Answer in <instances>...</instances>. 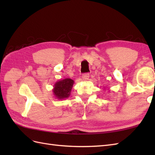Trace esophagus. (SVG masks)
I'll use <instances>...</instances> for the list:
<instances>
[{"instance_id": "1", "label": "esophagus", "mask_w": 155, "mask_h": 155, "mask_svg": "<svg viewBox=\"0 0 155 155\" xmlns=\"http://www.w3.org/2000/svg\"><path fill=\"white\" fill-rule=\"evenodd\" d=\"M89 78V74L88 73L87 74H83V75H82V79L84 81L87 80Z\"/></svg>"}]
</instances>
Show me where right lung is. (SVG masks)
Listing matches in <instances>:
<instances>
[{
	"label": "right lung",
	"instance_id": "obj_1",
	"mask_svg": "<svg viewBox=\"0 0 155 155\" xmlns=\"http://www.w3.org/2000/svg\"><path fill=\"white\" fill-rule=\"evenodd\" d=\"M74 84V81L70 78H66L56 81L52 89L53 95L56 99L62 100L68 98L70 95Z\"/></svg>",
	"mask_w": 155,
	"mask_h": 155
}]
</instances>
